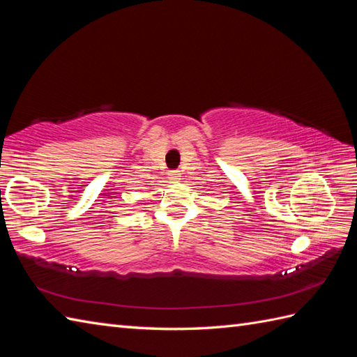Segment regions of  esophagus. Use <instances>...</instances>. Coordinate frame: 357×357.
Returning <instances> with one entry per match:
<instances>
[{"label":"esophagus","instance_id":"obj_1","mask_svg":"<svg viewBox=\"0 0 357 357\" xmlns=\"http://www.w3.org/2000/svg\"><path fill=\"white\" fill-rule=\"evenodd\" d=\"M169 176H170V179H172V181H178V179L181 178V173H179L178 170H174V172H170Z\"/></svg>","mask_w":357,"mask_h":357}]
</instances>
